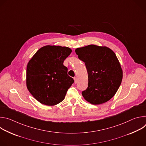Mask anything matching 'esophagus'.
I'll return each mask as SVG.
<instances>
[{"label":"esophagus","instance_id":"1","mask_svg":"<svg viewBox=\"0 0 146 146\" xmlns=\"http://www.w3.org/2000/svg\"><path fill=\"white\" fill-rule=\"evenodd\" d=\"M74 82H75V83H77V81H78L77 78L76 77H74Z\"/></svg>","mask_w":146,"mask_h":146}]
</instances>
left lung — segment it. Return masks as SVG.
Here are the masks:
<instances>
[{
	"label": "left lung",
	"mask_w": 146,
	"mask_h": 146,
	"mask_svg": "<svg viewBox=\"0 0 146 146\" xmlns=\"http://www.w3.org/2000/svg\"><path fill=\"white\" fill-rule=\"evenodd\" d=\"M75 52L88 72V87L82 92V96L92 105L109 101L122 79V70L115 53L107 47L94 44L77 48Z\"/></svg>",
	"instance_id": "left-lung-1"
}]
</instances>
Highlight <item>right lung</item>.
Listing matches in <instances>:
<instances>
[{"label":"right lung","instance_id":"add662e5","mask_svg":"<svg viewBox=\"0 0 146 146\" xmlns=\"http://www.w3.org/2000/svg\"><path fill=\"white\" fill-rule=\"evenodd\" d=\"M71 52L69 47L48 45L40 48L29 61L27 87L41 104L54 106L64 99L74 82L64 65L65 59Z\"/></svg>","mask_w":146,"mask_h":146}]
</instances>
